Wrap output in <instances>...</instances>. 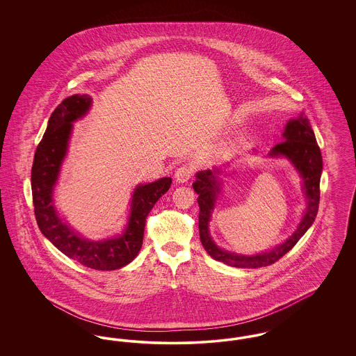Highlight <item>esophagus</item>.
<instances>
[{"instance_id": "1", "label": "esophagus", "mask_w": 356, "mask_h": 356, "mask_svg": "<svg viewBox=\"0 0 356 356\" xmlns=\"http://www.w3.org/2000/svg\"><path fill=\"white\" fill-rule=\"evenodd\" d=\"M192 175H193V167L189 165V164H184V165H181L179 170H176L175 180H176V183L183 184V183H186L192 177Z\"/></svg>"}]
</instances>
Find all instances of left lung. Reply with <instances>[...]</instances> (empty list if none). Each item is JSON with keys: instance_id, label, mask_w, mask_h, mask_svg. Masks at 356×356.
Returning a JSON list of instances; mask_svg holds the SVG:
<instances>
[{"instance_id": "8db88e82", "label": "left lung", "mask_w": 356, "mask_h": 356, "mask_svg": "<svg viewBox=\"0 0 356 356\" xmlns=\"http://www.w3.org/2000/svg\"><path fill=\"white\" fill-rule=\"evenodd\" d=\"M284 141L276 144L270 152L271 157L284 156L293 164L303 179V191L307 199L303 219L299 222L296 231L287 240L271 251L263 254H238L221 250L215 244L209 235V221L215 208L216 199L220 193L221 181L219 180L220 170H200L196 173V181L192 184L195 192L199 195V232L204 250L215 260L236 268H260L271 266L300 240L307 229L312 225L319 209L321 199V175L323 170L322 153L316 144L315 134L309 125L305 113H300L298 119L289 120L286 125ZM227 168V167H225Z\"/></svg>"}]
</instances>
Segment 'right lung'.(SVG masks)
<instances>
[{"label":"right lung","instance_id":"obj_1","mask_svg":"<svg viewBox=\"0 0 356 356\" xmlns=\"http://www.w3.org/2000/svg\"><path fill=\"white\" fill-rule=\"evenodd\" d=\"M90 105V96L73 95L53 111L47 131L34 153L31 177L34 215L42 235L63 254L85 267L113 271L129 264L141 250L145 219L156 202L170 189L172 179L163 177L136 186L129 219L122 235L92 241L73 231L58 216L53 204V189L68 151L72 122L85 116Z\"/></svg>","mask_w":356,"mask_h":356}]
</instances>
